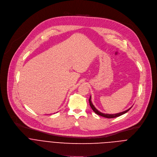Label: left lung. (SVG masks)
Returning a JSON list of instances; mask_svg holds the SVG:
<instances>
[{
	"instance_id": "8db88e82",
	"label": "left lung",
	"mask_w": 157,
	"mask_h": 157,
	"mask_svg": "<svg viewBox=\"0 0 157 157\" xmlns=\"http://www.w3.org/2000/svg\"><path fill=\"white\" fill-rule=\"evenodd\" d=\"M89 103H90V107H91V108H92V109L93 110V111L96 113V114H97V115H100V116H101V117H105V118H116V117H119V116H121V115H124V114H125V113H127L128 111H129L130 109H131V108L132 107H130V109H128V110H125V111H124V112H120V113H115V114H108V113H101V112H99L95 107H94V105H93V103H92V101H91V96L90 97V98H89Z\"/></svg>"
}]
</instances>
